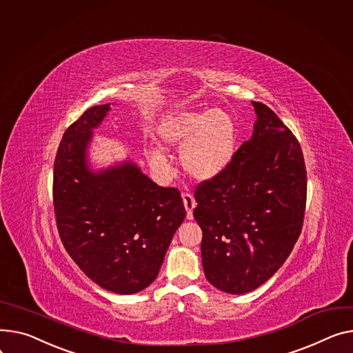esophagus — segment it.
<instances>
[{
    "label": "esophagus",
    "instance_id": "34e87169",
    "mask_svg": "<svg viewBox=\"0 0 353 353\" xmlns=\"http://www.w3.org/2000/svg\"><path fill=\"white\" fill-rule=\"evenodd\" d=\"M183 203L187 211V219L193 220V208L196 207V200L193 197V194L190 193H183Z\"/></svg>",
    "mask_w": 353,
    "mask_h": 353
}]
</instances>
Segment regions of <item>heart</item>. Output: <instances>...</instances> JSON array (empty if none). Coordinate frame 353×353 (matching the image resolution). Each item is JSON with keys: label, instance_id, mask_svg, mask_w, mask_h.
<instances>
[{"label": "heart", "instance_id": "1", "mask_svg": "<svg viewBox=\"0 0 353 353\" xmlns=\"http://www.w3.org/2000/svg\"><path fill=\"white\" fill-rule=\"evenodd\" d=\"M160 137L164 145L181 149V163L190 176L208 180L220 174L231 161L237 143L232 116L221 109L179 112L163 123ZM150 166L169 170V160L161 150L148 153Z\"/></svg>", "mask_w": 353, "mask_h": 353}]
</instances>
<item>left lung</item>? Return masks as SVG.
<instances>
[{
	"instance_id": "8db88e82",
	"label": "left lung",
	"mask_w": 353,
	"mask_h": 353,
	"mask_svg": "<svg viewBox=\"0 0 353 353\" xmlns=\"http://www.w3.org/2000/svg\"><path fill=\"white\" fill-rule=\"evenodd\" d=\"M252 106L251 140L194 192L204 274L228 294L258 288L285 263L307 205V169L298 139L267 105Z\"/></svg>"
}]
</instances>
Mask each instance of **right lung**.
Returning a JSON list of instances; mask_svg holds the SVG:
<instances>
[{
	"label": "right lung",
	"instance_id": "add662e5",
	"mask_svg": "<svg viewBox=\"0 0 353 353\" xmlns=\"http://www.w3.org/2000/svg\"><path fill=\"white\" fill-rule=\"evenodd\" d=\"M109 109L92 106L65 130L52 197L68 254L93 283L128 295L156 279L185 208L179 189L157 185L130 161L99 174L88 169L90 132Z\"/></svg>",
	"mask_w": 353,
	"mask_h": 353
}]
</instances>
